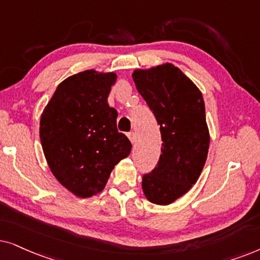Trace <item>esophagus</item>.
<instances>
[{
  "mask_svg": "<svg viewBox=\"0 0 260 260\" xmlns=\"http://www.w3.org/2000/svg\"><path fill=\"white\" fill-rule=\"evenodd\" d=\"M127 137H128V139L131 140V143L134 144V141H136V134H134L133 132H129L127 134Z\"/></svg>",
  "mask_w": 260,
  "mask_h": 260,
  "instance_id": "34e87169",
  "label": "esophagus"
}]
</instances>
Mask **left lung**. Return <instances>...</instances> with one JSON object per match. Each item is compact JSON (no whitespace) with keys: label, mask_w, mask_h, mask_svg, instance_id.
<instances>
[{"label":"left lung","mask_w":260,"mask_h":260,"mask_svg":"<svg viewBox=\"0 0 260 260\" xmlns=\"http://www.w3.org/2000/svg\"><path fill=\"white\" fill-rule=\"evenodd\" d=\"M132 77L160 124L162 141L158 165L141 186L150 202L169 206L192 188L206 164L210 134L205 101L195 83L171 63L136 69Z\"/></svg>","instance_id":"obj_1"}]
</instances>
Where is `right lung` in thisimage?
<instances>
[{
	"label": "right lung",
	"mask_w": 260,
	"mask_h": 260,
	"mask_svg": "<svg viewBox=\"0 0 260 260\" xmlns=\"http://www.w3.org/2000/svg\"><path fill=\"white\" fill-rule=\"evenodd\" d=\"M115 72L85 70L64 79L40 117V140L55 179L75 196L101 192L113 169L131 153L108 105Z\"/></svg>",
	"instance_id": "obj_1"
}]
</instances>
